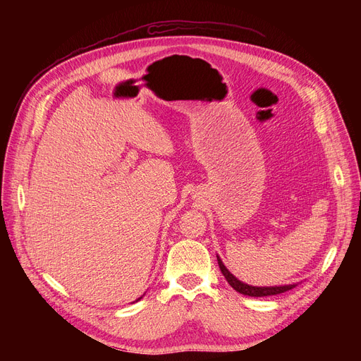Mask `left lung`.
I'll use <instances>...</instances> for the list:
<instances>
[{
  "instance_id": "8db88e82",
  "label": "left lung",
  "mask_w": 361,
  "mask_h": 361,
  "mask_svg": "<svg viewBox=\"0 0 361 361\" xmlns=\"http://www.w3.org/2000/svg\"><path fill=\"white\" fill-rule=\"evenodd\" d=\"M216 260H218V265H220V269L223 272V276L226 277L227 283L231 285L236 292L243 293V295H248V297H269V295H279V293H283L286 290H290L293 289L297 285H285V286H250V285H245V283H243L241 280H238L233 274H231V271H228L224 264L221 262V259L216 256Z\"/></svg>"
}]
</instances>
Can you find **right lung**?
Segmentation results:
<instances>
[{
  "label": "right lung",
  "instance_id": "1",
  "mask_svg": "<svg viewBox=\"0 0 361 361\" xmlns=\"http://www.w3.org/2000/svg\"><path fill=\"white\" fill-rule=\"evenodd\" d=\"M138 300H141V297H140V298H138ZM138 300H137V301H138Z\"/></svg>",
  "mask_w": 361,
  "mask_h": 361
}]
</instances>
